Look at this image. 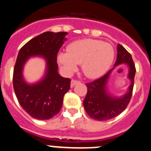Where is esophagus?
<instances>
[{"instance_id": "obj_1", "label": "esophagus", "mask_w": 151, "mask_h": 151, "mask_svg": "<svg viewBox=\"0 0 151 151\" xmlns=\"http://www.w3.org/2000/svg\"><path fill=\"white\" fill-rule=\"evenodd\" d=\"M80 81L79 80H72L71 81V87H74V86L77 85V83H80Z\"/></svg>"}]
</instances>
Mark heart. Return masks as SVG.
I'll return each mask as SVG.
<instances>
[{
    "instance_id": "heart-1",
    "label": "heart",
    "mask_w": 151,
    "mask_h": 151,
    "mask_svg": "<svg viewBox=\"0 0 151 151\" xmlns=\"http://www.w3.org/2000/svg\"><path fill=\"white\" fill-rule=\"evenodd\" d=\"M115 50L110 44L97 39H86L72 42L67 52H60L57 61L68 74L76 71L77 65L86 77L95 79L104 75L112 64Z\"/></svg>"
}]
</instances>
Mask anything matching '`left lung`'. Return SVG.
<instances>
[{"label": "left lung", "mask_w": 151, "mask_h": 151, "mask_svg": "<svg viewBox=\"0 0 151 151\" xmlns=\"http://www.w3.org/2000/svg\"><path fill=\"white\" fill-rule=\"evenodd\" d=\"M117 60L114 68L101 78L86 83L87 94L83 101V106L86 113L91 118L97 121H107L120 115L127 106L133 94L136 68L130 53L122 45L117 47ZM121 64H126L129 68L128 77L131 85L128 92L121 97L111 96L107 90L109 76L115 67Z\"/></svg>", "instance_id": "obj_1"}]
</instances>
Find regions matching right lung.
<instances>
[{
  "label": "right lung",
  "instance_id": "add662e5",
  "mask_svg": "<svg viewBox=\"0 0 151 151\" xmlns=\"http://www.w3.org/2000/svg\"><path fill=\"white\" fill-rule=\"evenodd\" d=\"M67 32H45L29 40L21 48L13 71V88L22 107L39 120L53 118L61 109L64 95L70 89L71 80L58 73L56 56L66 41ZM33 56H42L46 63L44 77L35 84H28L23 76V66Z\"/></svg>",
  "mask_w": 151,
  "mask_h": 151
}]
</instances>
